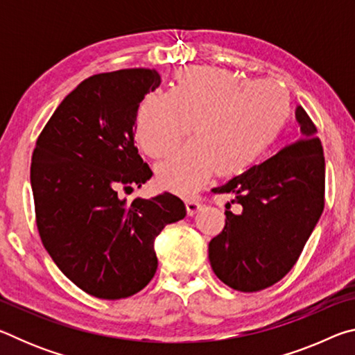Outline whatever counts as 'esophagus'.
Listing matches in <instances>:
<instances>
[{
  "instance_id": "1",
  "label": "esophagus",
  "mask_w": 355,
  "mask_h": 355,
  "mask_svg": "<svg viewBox=\"0 0 355 355\" xmlns=\"http://www.w3.org/2000/svg\"><path fill=\"white\" fill-rule=\"evenodd\" d=\"M202 209V205L196 199H186V211L188 216H194Z\"/></svg>"
}]
</instances>
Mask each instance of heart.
I'll list each match as a JSON object with an SVG mask.
<instances>
[{
  "label": "heart",
  "mask_w": 355,
  "mask_h": 355,
  "mask_svg": "<svg viewBox=\"0 0 355 355\" xmlns=\"http://www.w3.org/2000/svg\"><path fill=\"white\" fill-rule=\"evenodd\" d=\"M291 98L277 81H243L224 69L191 67L169 92L153 91L136 114V139L161 158L189 133L196 137L158 166L161 184L192 194L218 171L236 175L271 148L285 130Z\"/></svg>",
  "instance_id": "heart-1"
}]
</instances>
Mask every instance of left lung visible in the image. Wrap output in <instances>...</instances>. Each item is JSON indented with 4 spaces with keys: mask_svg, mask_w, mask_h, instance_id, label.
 <instances>
[{
    "mask_svg": "<svg viewBox=\"0 0 355 355\" xmlns=\"http://www.w3.org/2000/svg\"><path fill=\"white\" fill-rule=\"evenodd\" d=\"M297 142L233 177L213 192H232L241 211L225 209V227L208 244L214 274L233 290L277 284L296 264L324 209L326 164L316 127L296 107Z\"/></svg>",
    "mask_w": 355,
    "mask_h": 355,
    "instance_id": "1",
    "label": "left lung"
}]
</instances>
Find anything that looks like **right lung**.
Returning a JSON list of instances; mask_svg holds the SVG:
<instances>
[{
	"label": "right lung",
	"mask_w": 355,
	"mask_h": 355,
	"mask_svg": "<svg viewBox=\"0 0 355 355\" xmlns=\"http://www.w3.org/2000/svg\"><path fill=\"white\" fill-rule=\"evenodd\" d=\"M159 84L155 69L87 78L35 144L31 188L42 243L58 268L95 297L141 291L158 268L155 238L186 216L171 192L131 202L119 196L152 177L133 130L142 98Z\"/></svg>",
	"instance_id": "1"
}]
</instances>
